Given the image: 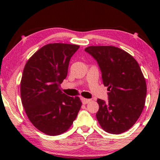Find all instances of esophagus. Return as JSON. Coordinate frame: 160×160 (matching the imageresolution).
<instances>
[{"label": "esophagus", "instance_id": "esophagus-1", "mask_svg": "<svg viewBox=\"0 0 160 160\" xmlns=\"http://www.w3.org/2000/svg\"><path fill=\"white\" fill-rule=\"evenodd\" d=\"M90 99H86V98H82V103L83 104H87L88 103V102H90Z\"/></svg>", "mask_w": 160, "mask_h": 160}]
</instances>
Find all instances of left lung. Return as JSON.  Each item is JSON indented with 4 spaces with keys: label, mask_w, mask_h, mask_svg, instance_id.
I'll use <instances>...</instances> for the list:
<instances>
[{
    "label": "left lung",
    "mask_w": 160,
    "mask_h": 160,
    "mask_svg": "<svg viewBox=\"0 0 160 160\" xmlns=\"http://www.w3.org/2000/svg\"><path fill=\"white\" fill-rule=\"evenodd\" d=\"M85 52L97 61L108 99H98L96 117L101 128L120 134L132 128L145 105L146 84L138 63L124 50L112 46H92Z\"/></svg>",
    "instance_id": "1"
}]
</instances>
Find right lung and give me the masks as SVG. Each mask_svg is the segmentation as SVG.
<instances>
[{"instance_id": "1", "label": "right lung", "mask_w": 160, "mask_h": 160, "mask_svg": "<svg viewBox=\"0 0 160 160\" xmlns=\"http://www.w3.org/2000/svg\"><path fill=\"white\" fill-rule=\"evenodd\" d=\"M79 46L49 43L38 49L26 63L22 76V103L28 119L49 135L65 132L77 117L82 102L62 93L69 62Z\"/></svg>"}]
</instances>
